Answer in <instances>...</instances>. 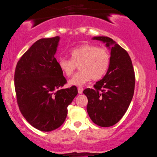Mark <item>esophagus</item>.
Masks as SVG:
<instances>
[{
	"instance_id": "esophagus-1",
	"label": "esophagus",
	"mask_w": 157,
	"mask_h": 157,
	"mask_svg": "<svg viewBox=\"0 0 157 157\" xmlns=\"http://www.w3.org/2000/svg\"><path fill=\"white\" fill-rule=\"evenodd\" d=\"M78 94H82V92H83V88H82V87H78Z\"/></svg>"
}]
</instances>
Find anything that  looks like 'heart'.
Segmentation results:
<instances>
[{"instance_id": "b5f03b06", "label": "heart", "mask_w": 157, "mask_h": 157, "mask_svg": "<svg viewBox=\"0 0 157 157\" xmlns=\"http://www.w3.org/2000/svg\"><path fill=\"white\" fill-rule=\"evenodd\" d=\"M71 59L61 57L58 59L60 70L66 76H71L79 66L81 71L75 74L69 83L72 85H83L88 82L99 80L108 72L111 56L104 47L92 44H82L74 47L69 52Z\"/></svg>"}]
</instances>
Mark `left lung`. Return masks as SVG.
Instances as JSON below:
<instances>
[{
    "label": "left lung",
    "mask_w": 157,
    "mask_h": 157,
    "mask_svg": "<svg viewBox=\"0 0 157 157\" xmlns=\"http://www.w3.org/2000/svg\"><path fill=\"white\" fill-rule=\"evenodd\" d=\"M93 40L106 43L111 49L109 69L94 88H86L87 111L95 124L103 128L117 124L126 113L134 92L135 75L133 65L125 49L108 36H95Z\"/></svg>",
    "instance_id": "1"
}]
</instances>
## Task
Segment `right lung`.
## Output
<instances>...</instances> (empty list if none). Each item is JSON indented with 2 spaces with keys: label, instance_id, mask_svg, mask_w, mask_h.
I'll return each instance as SVG.
<instances>
[{
  "label": "right lung",
  "instance_id": "right-lung-1",
  "mask_svg": "<svg viewBox=\"0 0 157 157\" xmlns=\"http://www.w3.org/2000/svg\"><path fill=\"white\" fill-rule=\"evenodd\" d=\"M59 36L37 40L17 64L14 85L21 114L41 131L59 128L67 116V107L78 94L76 86L63 88L66 79L55 54Z\"/></svg>",
  "mask_w": 157,
  "mask_h": 157
}]
</instances>
